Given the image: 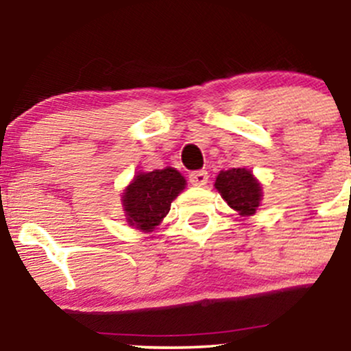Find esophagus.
I'll use <instances>...</instances> for the list:
<instances>
[{"instance_id": "obj_1", "label": "esophagus", "mask_w": 351, "mask_h": 351, "mask_svg": "<svg viewBox=\"0 0 351 351\" xmlns=\"http://www.w3.org/2000/svg\"><path fill=\"white\" fill-rule=\"evenodd\" d=\"M189 180H190V183H192V185L204 186V185H207V182H208V173L205 171V169H198V171H192L189 175Z\"/></svg>"}]
</instances>
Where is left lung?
Returning <instances> with one entry per match:
<instances>
[{"instance_id":"obj_1","label":"left lung","mask_w":351,"mask_h":351,"mask_svg":"<svg viewBox=\"0 0 351 351\" xmlns=\"http://www.w3.org/2000/svg\"><path fill=\"white\" fill-rule=\"evenodd\" d=\"M215 189L229 207L238 210L241 215H251L256 212L261 200V186L247 169L232 168L219 173L215 180Z\"/></svg>"}]
</instances>
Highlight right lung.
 <instances>
[{"mask_svg": "<svg viewBox=\"0 0 351 351\" xmlns=\"http://www.w3.org/2000/svg\"><path fill=\"white\" fill-rule=\"evenodd\" d=\"M183 189L185 178L175 168L139 173L122 197L127 219L143 231H153Z\"/></svg>", "mask_w": 351, "mask_h": 351, "instance_id": "add662e5", "label": "right lung"}]
</instances>
